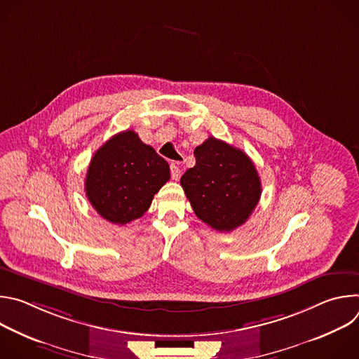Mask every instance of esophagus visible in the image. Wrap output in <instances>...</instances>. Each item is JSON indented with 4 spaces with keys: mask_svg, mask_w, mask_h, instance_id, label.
<instances>
[{
    "mask_svg": "<svg viewBox=\"0 0 359 359\" xmlns=\"http://www.w3.org/2000/svg\"><path fill=\"white\" fill-rule=\"evenodd\" d=\"M170 175H172V179H173V180H179V179H180L182 170L179 169L177 162H173V163L170 165Z\"/></svg>",
    "mask_w": 359,
    "mask_h": 359,
    "instance_id": "esophagus-1",
    "label": "esophagus"
}]
</instances>
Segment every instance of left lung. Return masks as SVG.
<instances>
[{"label": "left lung", "mask_w": 359, "mask_h": 359, "mask_svg": "<svg viewBox=\"0 0 359 359\" xmlns=\"http://www.w3.org/2000/svg\"><path fill=\"white\" fill-rule=\"evenodd\" d=\"M196 165L180 184L193 212L217 231H233L247 222L262 196V182L245 153L209 137L194 149Z\"/></svg>", "instance_id": "left-lung-1"}]
</instances>
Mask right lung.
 Returning <instances> with one entry per match:
<instances>
[{"mask_svg": "<svg viewBox=\"0 0 359 359\" xmlns=\"http://www.w3.org/2000/svg\"><path fill=\"white\" fill-rule=\"evenodd\" d=\"M169 179L168 162L128 129L95 151L85 191L102 217L114 224H126L147 212L153 196Z\"/></svg>", "mask_w": 359, "mask_h": 359, "instance_id": "right-lung-1", "label": "right lung"}]
</instances>
